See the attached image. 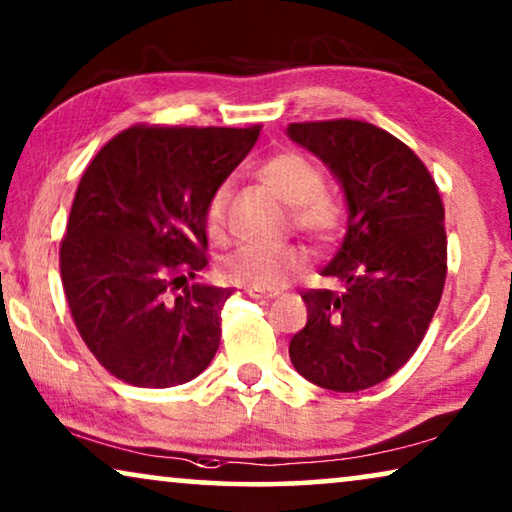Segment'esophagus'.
I'll use <instances>...</instances> for the list:
<instances>
[{"instance_id": "obj_1", "label": "esophagus", "mask_w": 512, "mask_h": 512, "mask_svg": "<svg viewBox=\"0 0 512 512\" xmlns=\"http://www.w3.org/2000/svg\"><path fill=\"white\" fill-rule=\"evenodd\" d=\"M247 291L249 298H256V300H270V298H277V291H261V289H244Z\"/></svg>"}]
</instances>
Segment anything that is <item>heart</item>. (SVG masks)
Returning <instances> with one entry per match:
<instances>
[{"label":"heart","instance_id":"1","mask_svg":"<svg viewBox=\"0 0 512 512\" xmlns=\"http://www.w3.org/2000/svg\"><path fill=\"white\" fill-rule=\"evenodd\" d=\"M258 179L291 207V221L314 242H331L345 226V209L331 193L319 165L298 151H282L258 167ZM230 188L219 186L207 205V230L214 240L228 233ZM307 268V254L298 244H242L221 263L226 282L242 289L277 291Z\"/></svg>","mask_w":512,"mask_h":512}]
</instances>
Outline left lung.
<instances>
[{
    "mask_svg": "<svg viewBox=\"0 0 512 512\" xmlns=\"http://www.w3.org/2000/svg\"><path fill=\"white\" fill-rule=\"evenodd\" d=\"M286 132L324 160L347 200V235L321 272L345 289L303 293L307 324L289 356L305 380L352 394L394 375L424 340L447 275L445 207L417 153L373 123Z\"/></svg>",
    "mask_w": 512,
    "mask_h": 512,
    "instance_id": "obj_1",
    "label": "left lung"
}]
</instances>
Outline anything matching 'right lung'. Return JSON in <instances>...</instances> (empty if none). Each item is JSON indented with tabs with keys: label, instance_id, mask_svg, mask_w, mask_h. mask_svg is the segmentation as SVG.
I'll list each match as a JSON object with an SVG mask.
<instances>
[{
	"label": "right lung",
	"instance_id": "obj_1",
	"mask_svg": "<svg viewBox=\"0 0 512 512\" xmlns=\"http://www.w3.org/2000/svg\"><path fill=\"white\" fill-rule=\"evenodd\" d=\"M258 132L132 125L83 172L60 275L83 342L118 380L177 387L212 363L233 291H173L207 265V205Z\"/></svg>",
	"mask_w": 512,
	"mask_h": 512
}]
</instances>
